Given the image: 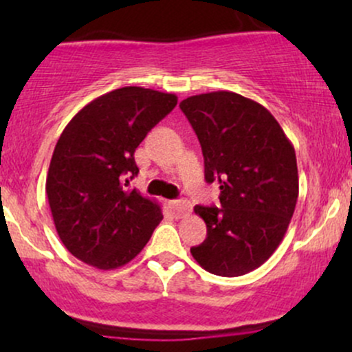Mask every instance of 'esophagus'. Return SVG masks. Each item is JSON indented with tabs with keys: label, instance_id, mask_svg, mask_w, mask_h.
<instances>
[{
	"label": "esophagus",
	"instance_id": "obj_1",
	"mask_svg": "<svg viewBox=\"0 0 352 352\" xmlns=\"http://www.w3.org/2000/svg\"><path fill=\"white\" fill-rule=\"evenodd\" d=\"M170 208L173 210V213L179 217H185L192 212V205H190L187 200H173L170 201Z\"/></svg>",
	"mask_w": 352,
	"mask_h": 352
}]
</instances>
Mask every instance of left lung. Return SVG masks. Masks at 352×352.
Wrapping results in <instances>:
<instances>
[{
	"mask_svg": "<svg viewBox=\"0 0 352 352\" xmlns=\"http://www.w3.org/2000/svg\"><path fill=\"white\" fill-rule=\"evenodd\" d=\"M199 137L205 180L220 185L221 207L195 205L207 240L190 248L218 276H241L274 253L296 207V153L268 109L230 91L180 102Z\"/></svg>",
	"mask_w": 352,
	"mask_h": 352,
	"instance_id": "8db88e82",
	"label": "left lung"
}]
</instances>
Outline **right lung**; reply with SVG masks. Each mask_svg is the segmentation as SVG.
<instances>
[{
	"label": "right lung",
	"mask_w": 352,
	"mask_h": 352,
	"mask_svg": "<svg viewBox=\"0 0 352 352\" xmlns=\"http://www.w3.org/2000/svg\"><path fill=\"white\" fill-rule=\"evenodd\" d=\"M177 96L129 86L107 92L71 119L56 144L46 193L56 232L71 254L116 270L142 252L162 221L155 200L129 188L134 152Z\"/></svg>",
	"instance_id": "add662e5"
}]
</instances>
